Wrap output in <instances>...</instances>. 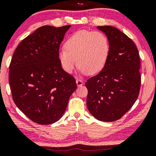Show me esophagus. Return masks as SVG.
<instances>
[{
  "instance_id": "34e87169",
  "label": "esophagus",
  "mask_w": 156,
  "mask_h": 156,
  "mask_svg": "<svg viewBox=\"0 0 156 156\" xmlns=\"http://www.w3.org/2000/svg\"><path fill=\"white\" fill-rule=\"evenodd\" d=\"M76 85H77V86H78V87L82 86V85H83V84H84V83H83V82L81 80H79V79H76Z\"/></svg>"
}]
</instances>
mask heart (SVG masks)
Wrapping results in <instances>:
<instances>
[{
    "label": "heart",
    "mask_w": 156,
    "mask_h": 156,
    "mask_svg": "<svg viewBox=\"0 0 156 156\" xmlns=\"http://www.w3.org/2000/svg\"><path fill=\"white\" fill-rule=\"evenodd\" d=\"M65 48L58 51V58L66 73H71L77 64L82 73L92 75L104 68L110 44L107 36L102 32L81 30L67 39Z\"/></svg>",
    "instance_id": "obj_1"
}]
</instances>
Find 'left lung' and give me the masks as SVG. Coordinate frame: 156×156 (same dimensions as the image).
Returning <instances> with one entry per match:
<instances>
[{
  "instance_id": "8db88e82",
  "label": "left lung",
  "mask_w": 156,
  "mask_h": 156,
  "mask_svg": "<svg viewBox=\"0 0 156 156\" xmlns=\"http://www.w3.org/2000/svg\"><path fill=\"white\" fill-rule=\"evenodd\" d=\"M107 36L110 51L106 64L85 83L87 107L100 121L119 120L131 108L140 86V57L135 43L112 26H98Z\"/></svg>"
}]
</instances>
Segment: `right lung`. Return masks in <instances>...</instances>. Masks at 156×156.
<instances>
[{"instance_id":"obj_1","label":"right lung","mask_w":156,"mask_h":156,"mask_svg":"<svg viewBox=\"0 0 156 156\" xmlns=\"http://www.w3.org/2000/svg\"><path fill=\"white\" fill-rule=\"evenodd\" d=\"M71 25L43 26L18 44L9 65L14 103L35 123L48 125L62 117L76 89L75 79L62 68L59 45Z\"/></svg>"}]
</instances>
